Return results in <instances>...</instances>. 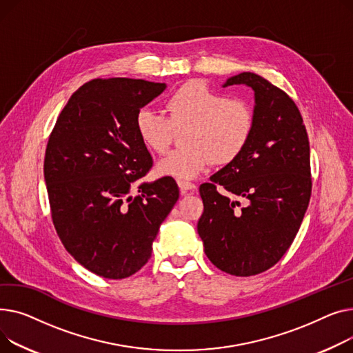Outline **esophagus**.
I'll return each mask as SVG.
<instances>
[{
  "label": "esophagus",
  "instance_id": "1",
  "mask_svg": "<svg viewBox=\"0 0 353 353\" xmlns=\"http://www.w3.org/2000/svg\"><path fill=\"white\" fill-rule=\"evenodd\" d=\"M178 186H179V190H181L182 194L194 191V190L196 188L195 183H192V182H183V181H179V182H178Z\"/></svg>",
  "mask_w": 353,
  "mask_h": 353
}]
</instances>
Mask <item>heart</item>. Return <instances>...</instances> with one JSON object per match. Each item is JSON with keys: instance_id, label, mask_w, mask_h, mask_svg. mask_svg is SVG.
<instances>
[{"instance_id": "1", "label": "heart", "mask_w": 353, "mask_h": 353, "mask_svg": "<svg viewBox=\"0 0 353 353\" xmlns=\"http://www.w3.org/2000/svg\"><path fill=\"white\" fill-rule=\"evenodd\" d=\"M168 117L142 108L135 130L150 151L162 154L172 142L175 130L188 128L183 150L171 151L157 163L159 176L188 182L208 170L212 162L230 163L245 150L255 125L251 103L230 98L203 82H190L165 102Z\"/></svg>"}]
</instances>
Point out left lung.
<instances>
[{"mask_svg": "<svg viewBox=\"0 0 353 353\" xmlns=\"http://www.w3.org/2000/svg\"><path fill=\"white\" fill-rule=\"evenodd\" d=\"M239 84L255 95L254 131L241 155L199 186L203 212L198 234L218 269L252 276L274 266L294 242L312 179L307 134L292 98L254 72L228 78L222 87ZM230 194L247 205L236 210L239 203Z\"/></svg>", "mask_w": 353, "mask_h": 353, "instance_id": "8db88e82", "label": "left lung"}]
</instances>
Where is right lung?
<instances>
[{"label":"right lung","instance_id":"add662e5","mask_svg":"<svg viewBox=\"0 0 353 353\" xmlns=\"http://www.w3.org/2000/svg\"><path fill=\"white\" fill-rule=\"evenodd\" d=\"M165 88L145 79H92L71 95L48 139L44 178L54 226L71 256L98 276L138 272L179 198L172 178L142 182L152 158L135 118Z\"/></svg>","mask_w":353,"mask_h":353}]
</instances>
